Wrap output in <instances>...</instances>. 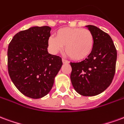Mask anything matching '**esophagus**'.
Segmentation results:
<instances>
[{"label": "esophagus", "mask_w": 124, "mask_h": 124, "mask_svg": "<svg viewBox=\"0 0 124 124\" xmlns=\"http://www.w3.org/2000/svg\"><path fill=\"white\" fill-rule=\"evenodd\" d=\"M62 62H63V64H68V63H69V62H68V60L64 59V58H62Z\"/></svg>", "instance_id": "1"}]
</instances>
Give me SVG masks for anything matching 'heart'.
Returning <instances> with one entry per match:
<instances>
[{"label": "heart", "mask_w": 124, "mask_h": 124, "mask_svg": "<svg viewBox=\"0 0 124 124\" xmlns=\"http://www.w3.org/2000/svg\"><path fill=\"white\" fill-rule=\"evenodd\" d=\"M48 45L54 54L64 47L65 53L74 60H81L92 53L94 37L92 33L80 27H64L55 33V37L48 38Z\"/></svg>", "instance_id": "obj_1"}]
</instances>
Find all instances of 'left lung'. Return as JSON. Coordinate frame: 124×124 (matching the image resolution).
Wrapping results in <instances>:
<instances>
[{"instance_id":"1","label":"left lung","mask_w":124,"mask_h":124,"mask_svg":"<svg viewBox=\"0 0 124 124\" xmlns=\"http://www.w3.org/2000/svg\"><path fill=\"white\" fill-rule=\"evenodd\" d=\"M94 37L92 53L84 60L70 62L71 83L83 96H95L110 85L116 71L117 51L112 39L96 26L86 25Z\"/></svg>"}]
</instances>
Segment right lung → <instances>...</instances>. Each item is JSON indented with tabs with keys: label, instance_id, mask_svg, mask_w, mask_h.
<instances>
[{
	"label": "right lung",
	"instance_id": "obj_1",
	"mask_svg": "<svg viewBox=\"0 0 124 124\" xmlns=\"http://www.w3.org/2000/svg\"><path fill=\"white\" fill-rule=\"evenodd\" d=\"M51 28L32 27L14 36L8 45V70L22 94L40 99L50 92L62 66V58L48 53Z\"/></svg>",
	"mask_w": 124,
	"mask_h": 124
}]
</instances>
